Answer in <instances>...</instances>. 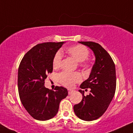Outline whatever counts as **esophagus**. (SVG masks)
I'll return each mask as SVG.
<instances>
[{"label": "esophagus", "mask_w": 133, "mask_h": 133, "mask_svg": "<svg viewBox=\"0 0 133 133\" xmlns=\"http://www.w3.org/2000/svg\"><path fill=\"white\" fill-rule=\"evenodd\" d=\"M72 93H73V90H68V94H69V95H70V94H72Z\"/></svg>", "instance_id": "obj_1"}]
</instances>
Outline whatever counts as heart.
I'll use <instances>...</instances> for the list:
<instances>
[{"instance_id": "1", "label": "heart", "mask_w": 133, "mask_h": 133, "mask_svg": "<svg viewBox=\"0 0 133 133\" xmlns=\"http://www.w3.org/2000/svg\"><path fill=\"white\" fill-rule=\"evenodd\" d=\"M67 53H69L77 62L80 63V65L83 68H87L90 63L87 61L90 56V51L87 47L82 45H75L67 48ZM63 60V54L60 51L56 52L53 59V68L55 69H58L61 65ZM58 81L63 86L68 88H72L75 83L82 80L81 75L78 72H63L58 76Z\"/></svg>"}]
</instances>
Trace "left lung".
I'll return each instance as SVG.
<instances>
[{
	"label": "left lung",
	"mask_w": 133,
	"mask_h": 133,
	"mask_svg": "<svg viewBox=\"0 0 133 133\" xmlns=\"http://www.w3.org/2000/svg\"><path fill=\"white\" fill-rule=\"evenodd\" d=\"M91 48L95 55V63L89 78L81 85L82 89L90 88V93L85 96L80 90L83 99L74 106L79 118L93 121L99 118L106 111L114 96L116 90L115 66L113 60L105 49L93 42H78Z\"/></svg>",
	"instance_id": "8db88e82"
}]
</instances>
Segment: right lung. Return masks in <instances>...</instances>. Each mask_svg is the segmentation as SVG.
<instances>
[{
    "mask_svg": "<svg viewBox=\"0 0 133 133\" xmlns=\"http://www.w3.org/2000/svg\"><path fill=\"white\" fill-rule=\"evenodd\" d=\"M64 43L46 42L36 45L22 59L18 68L19 98L25 109L36 120L45 121L54 117L61 101L68 91L56 86L55 91L45 88L47 74L53 71V59Z\"/></svg>",
    "mask_w": 133,
    "mask_h": 133,
    "instance_id": "add662e5",
    "label": "right lung"
}]
</instances>
